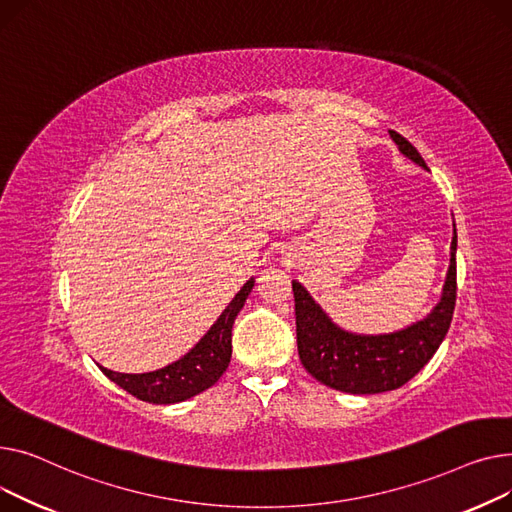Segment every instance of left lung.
Here are the masks:
<instances>
[{
    "instance_id": "8db88e82",
    "label": "left lung",
    "mask_w": 512,
    "mask_h": 512,
    "mask_svg": "<svg viewBox=\"0 0 512 512\" xmlns=\"http://www.w3.org/2000/svg\"><path fill=\"white\" fill-rule=\"evenodd\" d=\"M401 153L428 169L422 155L390 130ZM297 351L304 368L322 384L351 395L395 390L422 370L444 341L457 302V229L450 242V266L434 310L411 326L388 335H355L326 316L302 283L293 281Z\"/></svg>"
}]
</instances>
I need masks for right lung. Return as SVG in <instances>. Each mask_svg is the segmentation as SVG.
Masks as SVG:
<instances>
[{
	"label": "right lung",
	"mask_w": 512,
	"mask_h": 512,
	"mask_svg": "<svg viewBox=\"0 0 512 512\" xmlns=\"http://www.w3.org/2000/svg\"><path fill=\"white\" fill-rule=\"evenodd\" d=\"M252 287L254 279L235 293L231 304L208 328V333L177 362L146 374H119L99 366L101 372L136 399L155 405L182 403L202 393L223 376L231 362V328Z\"/></svg>",
	"instance_id": "1"
}]
</instances>
